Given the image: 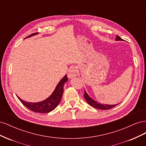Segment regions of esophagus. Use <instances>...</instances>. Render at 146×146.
Returning a JSON list of instances; mask_svg holds the SVG:
<instances>
[{
	"mask_svg": "<svg viewBox=\"0 0 146 146\" xmlns=\"http://www.w3.org/2000/svg\"><path fill=\"white\" fill-rule=\"evenodd\" d=\"M77 75V69H76V68L75 67H72L70 68L68 72V77L69 78H72L75 77H76Z\"/></svg>",
	"mask_w": 146,
	"mask_h": 146,
	"instance_id": "1",
	"label": "esophagus"
}]
</instances>
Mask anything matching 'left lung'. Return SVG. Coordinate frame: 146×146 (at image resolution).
Instances as JSON below:
<instances>
[{
	"label": "left lung",
	"instance_id": "8db88e82",
	"mask_svg": "<svg viewBox=\"0 0 146 146\" xmlns=\"http://www.w3.org/2000/svg\"><path fill=\"white\" fill-rule=\"evenodd\" d=\"M116 41H123V39L122 38H121L119 36H116ZM84 98H85V100H86L87 102L88 103V104H90L92 107H93L97 109H99V110H110L111 108H113V107H116V105H117L119 104H115V105H107V104H101L98 103V102L95 101L94 100L92 99L91 97L88 94V93L86 92V91L85 90V93H84Z\"/></svg>",
	"mask_w": 146,
	"mask_h": 146
}]
</instances>
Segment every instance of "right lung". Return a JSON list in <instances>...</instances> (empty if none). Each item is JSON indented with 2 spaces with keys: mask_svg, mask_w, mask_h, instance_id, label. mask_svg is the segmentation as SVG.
Listing matches in <instances>:
<instances>
[{
  "mask_svg": "<svg viewBox=\"0 0 146 146\" xmlns=\"http://www.w3.org/2000/svg\"><path fill=\"white\" fill-rule=\"evenodd\" d=\"M38 33H33L29 35V36L26 38L35 36V35H37ZM68 80V77L66 75H65L64 77L61 79L58 84H57L55 89L54 91V92H52V94L46 99L44 100L43 101L41 102H25L23 100H22L19 97L17 96V97L21 102L22 104H23L25 107L31 110V111L40 113H46L50 112L52 110H54L60 102L64 92V85Z\"/></svg>",
  "mask_w": 146,
  "mask_h": 146,
  "instance_id": "1",
  "label": "right lung"
}]
</instances>
